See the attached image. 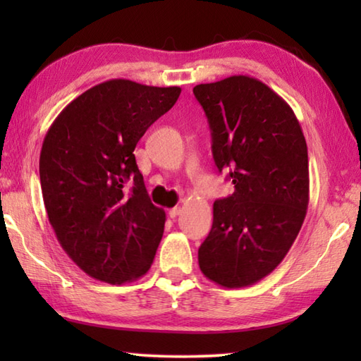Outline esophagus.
<instances>
[{
	"instance_id": "esophagus-1",
	"label": "esophagus",
	"mask_w": 361,
	"mask_h": 361,
	"mask_svg": "<svg viewBox=\"0 0 361 361\" xmlns=\"http://www.w3.org/2000/svg\"><path fill=\"white\" fill-rule=\"evenodd\" d=\"M181 213V207H173V209L169 210V216L170 218H176Z\"/></svg>"
}]
</instances>
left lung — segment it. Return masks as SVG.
<instances>
[{
  "label": "left lung",
  "mask_w": 361,
  "mask_h": 361,
  "mask_svg": "<svg viewBox=\"0 0 361 361\" xmlns=\"http://www.w3.org/2000/svg\"><path fill=\"white\" fill-rule=\"evenodd\" d=\"M192 92L209 119L216 167L235 188L213 204L199 267L224 288L250 286L282 262L301 231L307 145L291 106L259 79L229 76Z\"/></svg>",
  "instance_id": "left-lung-1"
}]
</instances>
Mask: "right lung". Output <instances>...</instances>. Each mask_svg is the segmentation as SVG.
<instances>
[{
    "label": "right lung",
    "instance_id": "obj_1",
    "mask_svg": "<svg viewBox=\"0 0 361 361\" xmlns=\"http://www.w3.org/2000/svg\"><path fill=\"white\" fill-rule=\"evenodd\" d=\"M181 89L109 79L60 113L42 142L39 180L65 253L95 280L133 282L149 271L166 212L151 204L135 146Z\"/></svg>",
    "mask_w": 361,
    "mask_h": 361
}]
</instances>
